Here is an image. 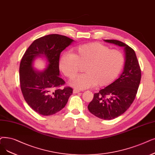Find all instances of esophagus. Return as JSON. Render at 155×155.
Returning <instances> with one entry per match:
<instances>
[{
    "label": "esophagus",
    "mask_w": 155,
    "mask_h": 155,
    "mask_svg": "<svg viewBox=\"0 0 155 155\" xmlns=\"http://www.w3.org/2000/svg\"><path fill=\"white\" fill-rule=\"evenodd\" d=\"M80 91H79V90H77V89H73V94H77V93H78V92H80Z\"/></svg>",
    "instance_id": "34e87169"
}]
</instances>
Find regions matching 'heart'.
Segmentation results:
<instances>
[{"instance_id":"heart-1","label":"heart","mask_w":155,"mask_h":155,"mask_svg":"<svg viewBox=\"0 0 155 155\" xmlns=\"http://www.w3.org/2000/svg\"><path fill=\"white\" fill-rule=\"evenodd\" d=\"M122 52L110 49L99 42L80 45L74 49L73 54L64 53L59 60V68L64 75L72 79L84 66V73L77 76L71 84L78 89L94 85L106 86L118 76L124 64Z\"/></svg>"}]
</instances>
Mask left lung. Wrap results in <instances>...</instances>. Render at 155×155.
Returning <instances> with one entry per match:
<instances>
[{
  "mask_svg": "<svg viewBox=\"0 0 155 155\" xmlns=\"http://www.w3.org/2000/svg\"><path fill=\"white\" fill-rule=\"evenodd\" d=\"M105 41L124 47V69L115 82L94 94L88 110L96 117L109 120L122 115L132 104L140 82L141 70L135 51L130 47L117 40Z\"/></svg>",
  "mask_w": 155,
  "mask_h": 155,
  "instance_id": "left-lung-1",
  "label": "left lung"
}]
</instances>
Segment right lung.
Masks as SVG:
<instances>
[{
    "label": "right lung",
    "mask_w": 155,
    "mask_h": 155,
    "mask_svg": "<svg viewBox=\"0 0 155 155\" xmlns=\"http://www.w3.org/2000/svg\"><path fill=\"white\" fill-rule=\"evenodd\" d=\"M73 40L64 35L51 34L36 39L25 52L19 66L20 87L25 100L31 108L44 116L54 115L61 110L73 93L59 77V61L61 52ZM48 59V68L43 72L32 68L37 56Z\"/></svg>",
    "instance_id": "add662e5"
}]
</instances>
